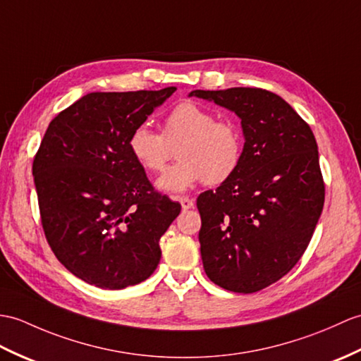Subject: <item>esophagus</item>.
<instances>
[{
    "mask_svg": "<svg viewBox=\"0 0 361 361\" xmlns=\"http://www.w3.org/2000/svg\"><path fill=\"white\" fill-rule=\"evenodd\" d=\"M177 200L181 203L183 211H188V209L194 207V200L189 198V197H177Z\"/></svg>",
    "mask_w": 361,
    "mask_h": 361,
    "instance_id": "esophagus-1",
    "label": "esophagus"
}]
</instances>
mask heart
Returning a JSON list of instances; mask_svg holds the SVG:
<instances>
[{
	"label": "heart",
	"instance_id": "b5f03b06",
	"mask_svg": "<svg viewBox=\"0 0 361 361\" xmlns=\"http://www.w3.org/2000/svg\"><path fill=\"white\" fill-rule=\"evenodd\" d=\"M177 149L178 163L157 184L166 192H181L203 181L211 186L228 181L243 158V135L235 123L216 120L209 109L192 102L175 106L163 120V135L140 124L129 137V150L149 172H161Z\"/></svg>",
	"mask_w": 361,
	"mask_h": 361
}]
</instances>
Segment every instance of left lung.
<instances>
[{
  "label": "left lung",
  "instance_id": "left-lung-1",
  "mask_svg": "<svg viewBox=\"0 0 361 361\" xmlns=\"http://www.w3.org/2000/svg\"><path fill=\"white\" fill-rule=\"evenodd\" d=\"M241 120L237 172L197 198L201 259L220 288L252 294L297 264L324 204L318 147L309 124L269 90H192Z\"/></svg>",
  "mask_w": 361,
  "mask_h": 361
}]
</instances>
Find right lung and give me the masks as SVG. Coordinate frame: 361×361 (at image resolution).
Listing matches in <instances>:
<instances>
[{
  "mask_svg": "<svg viewBox=\"0 0 361 361\" xmlns=\"http://www.w3.org/2000/svg\"><path fill=\"white\" fill-rule=\"evenodd\" d=\"M177 87L92 92L50 121L32 166L41 224L67 271L102 289L149 279L181 206L154 190L129 137Z\"/></svg>",
  "mask_w": 361,
  "mask_h": 361,
  "instance_id": "right-lung-1",
  "label": "right lung"
}]
</instances>
